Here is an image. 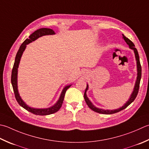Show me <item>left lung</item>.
I'll return each instance as SVG.
<instances>
[{"label":"left lung","instance_id":"1","mask_svg":"<svg viewBox=\"0 0 149 149\" xmlns=\"http://www.w3.org/2000/svg\"><path fill=\"white\" fill-rule=\"evenodd\" d=\"M123 38L125 40V41L127 42L128 45H129V48L130 49H133L134 52V54H135V57H136V63H137V70H138V74L137 75H138V76H137V79L136 81L134 88L133 92L132 93V94H131V95H130V97L129 98V101H128L123 107L119 108V109H116V110H103V109H98V108H96L94 105V104L91 103V101L88 100V98L86 95V91L88 89V85L87 84L85 92H84V100H85L86 103L87 104V105L88 106L90 109H92V110H94V111L95 112L103 113V114H112V113H117L119 111H121V110H122L126 109V108L129 106L130 103H132V102L134 101L137 95H138V91H139V83H140V80H141V66L140 61H139V54H138V50H137V49L135 48V45H134V43L131 41L130 39H128L127 37H125L124 35H123Z\"/></svg>","mask_w":149,"mask_h":149}]
</instances>
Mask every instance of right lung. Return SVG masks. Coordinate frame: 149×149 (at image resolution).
I'll list each match as a JSON object with an SVG mask.
<instances>
[{
	"mask_svg": "<svg viewBox=\"0 0 149 149\" xmlns=\"http://www.w3.org/2000/svg\"><path fill=\"white\" fill-rule=\"evenodd\" d=\"M55 34V32L53 30L49 28H40L39 30L34 31L33 33H31L30 36H29V39H26L22 44L20 45V48L19 49L18 52H17L15 59V63L13 65V67L12 69V72H11V84H12L13 92L15 94V97L17 101L18 102V103L20 104L22 107L24 108L28 111L30 112L31 113H34L36 115H40V116H46L49 115L52 113H54L55 112H57L59 110L62 104L63 103L64 98H65V95L66 92V90H68L71 85L66 86L65 88H63L62 92H61L60 97L59 100L55 103L54 106H52L49 108H47V109H33V108H31L28 107L24 101H22L21 97H20V95L19 94L18 89H17V71H18V67L20 63V58H21L22 55L23 54V52L24 51V49L26 47V45L28 44L31 42L32 41H34L35 40H36L38 38L40 37H42L43 36H47V35H54Z\"/></svg>",
	"mask_w": 149,
	"mask_h": 149,
	"instance_id": "add662e5",
	"label": "right lung"
}]
</instances>
